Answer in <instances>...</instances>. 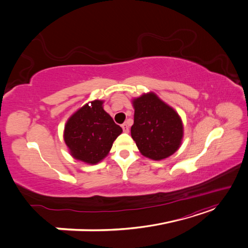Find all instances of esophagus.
<instances>
[{
    "label": "esophagus",
    "instance_id": "1",
    "mask_svg": "<svg viewBox=\"0 0 248 248\" xmlns=\"http://www.w3.org/2000/svg\"><path fill=\"white\" fill-rule=\"evenodd\" d=\"M122 128L124 132H129V126L127 125V123H123L122 124Z\"/></svg>",
    "mask_w": 248,
    "mask_h": 248
}]
</instances>
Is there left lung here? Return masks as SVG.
Listing matches in <instances>:
<instances>
[{
    "instance_id": "obj_1",
    "label": "left lung",
    "mask_w": 248,
    "mask_h": 248,
    "mask_svg": "<svg viewBox=\"0 0 248 248\" xmlns=\"http://www.w3.org/2000/svg\"><path fill=\"white\" fill-rule=\"evenodd\" d=\"M134 122L131 137L142 155L161 160L174 154L183 137L179 115L155 94L133 100Z\"/></svg>"
}]
</instances>
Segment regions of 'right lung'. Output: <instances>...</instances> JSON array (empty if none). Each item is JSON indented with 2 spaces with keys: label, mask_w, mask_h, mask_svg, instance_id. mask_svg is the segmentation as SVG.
Masks as SVG:
<instances>
[{
  "label": "right lung",
  "mask_w": 248,
  "mask_h": 248,
  "mask_svg": "<svg viewBox=\"0 0 248 248\" xmlns=\"http://www.w3.org/2000/svg\"><path fill=\"white\" fill-rule=\"evenodd\" d=\"M102 101L86 104L72 115L65 126L64 140L71 155L95 164L108 155L122 128L102 108Z\"/></svg>",
  "instance_id": "obj_1"
}]
</instances>
